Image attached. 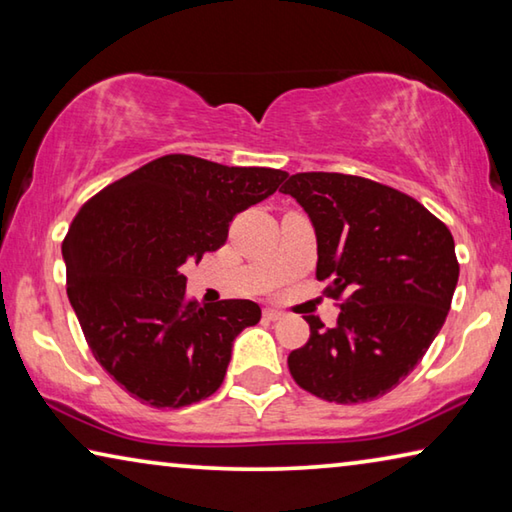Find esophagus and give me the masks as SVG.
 Returning a JSON list of instances; mask_svg holds the SVG:
<instances>
[{
  "label": "esophagus",
  "instance_id": "1",
  "mask_svg": "<svg viewBox=\"0 0 512 512\" xmlns=\"http://www.w3.org/2000/svg\"><path fill=\"white\" fill-rule=\"evenodd\" d=\"M264 318L271 320V323H275V320H282L284 314H282V311H277V309H264Z\"/></svg>",
  "mask_w": 512,
  "mask_h": 512
}]
</instances>
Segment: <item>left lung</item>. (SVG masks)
<instances>
[{
  "label": "left lung",
  "instance_id": "obj_1",
  "mask_svg": "<svg viewBox=\"0 0 512 512\" xmlns=\"http://www.w3.org/2000/svg\"><path fill=\"white\" fill-rule=\"evenodd\" d=\"M280 192L314 223L316 277L341 307L334 327L307 316L309 341L287 359L291 377L336 404L386 395L418 366L452 307V232L409 194L361 176L293 173Z\"/></svg>",
  "mask_w": 512,
  "mask_h": 512
}]
</instances>
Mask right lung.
Instances as JSON below:
<instances>
[{
  "instance_id": "obj_1",
  "label": "right lung",
  "mask_w": 512,
  "mask_h": 512,
  "mask_svg": "<svg viewBox=\"0 0 512 512\" xmlns=\"http://www.w3.org/2000/svg\"><path fill=\"white\" fill-rule=\"evenodd\" d=\"M284 178L171 153L103 187L74 216L63 241L67 296L94 359L135 400L180 409L219 391L232 341L262 309L198 305L180 266L219 250L232 219Z\"/></svg>"
}]
</instances>
